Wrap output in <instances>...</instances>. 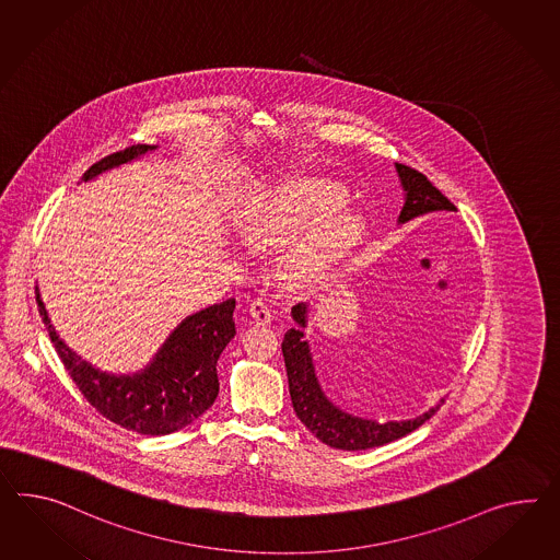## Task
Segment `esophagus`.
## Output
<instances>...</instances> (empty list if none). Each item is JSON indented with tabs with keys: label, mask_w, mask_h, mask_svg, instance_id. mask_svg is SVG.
<instances>
[{
	"label": "esophagus",
	"mask_w": 560,
	"mask_h": 560,
	"mask_svg": "<svg viewBox=\"0 0 560 560\" xmlns=\"http://www.w3.org/2000/svg\"><path fill=\"white\" fill-rule=\"evenodd\" d=\"M249 315L252 318L256 320V323H261V325H266V323H272V308L266 304L264 301H254L249 304Z\"/></svg>",
	"instance_id": "esophagus-1"
}]
</instances>
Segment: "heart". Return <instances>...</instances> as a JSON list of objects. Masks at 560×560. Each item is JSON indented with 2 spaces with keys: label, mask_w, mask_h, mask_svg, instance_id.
<instances>
[{
  "label": "heart",
  "mask_w": 560,
  "mask_h": 560,
  "mask_svg": "<svg viewBox=\"0 0 560 560\" xmlns=\"http://www.w3.org/2000/svg\"><path fill=\"white\" fill-rule=\"evenodd\" d=\"M345 195L327 183H290L276 188L252 215L237 223L235 237L249 252L280 247L302 237L288 252L287 273L294 280L320 270L358 231L355 217L337 213Z\"/></svg>",
  "instance_id": "obj_1"
}]
</instances>
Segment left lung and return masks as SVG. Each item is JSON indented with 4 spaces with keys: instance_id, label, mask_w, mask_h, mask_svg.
I'll return each mask as SVG.
<instances>
[{
    "instance_id": "obj_1",
    "label": "left lung",
    "mask_w": 560,
    "mask_h": 560,
    "mask_svg": "<svg viewBox=\"0 0 560 560\" xmlns=\"http://www.w3.org/2000/svg\"><path fill=\"white\" fill-rule=\"evenodd\" d=\"M396 173L404 190V207L398 215V225L412 221L416 217L434 211H457V207L424 174L412 171L404 164H396ZM294 327L287 330L282 341V353L287 363L288 389L294 412L302 424L315 434L318 441L332 448L343 451H365L373 446L386 445L398 441L408 432L424 424L445 400L434 404L424 415L408 420H387L377 422L373 418L349 415L327 398L316 377L315 361L304 329L308 327V302H299L292 306Z\"/></svg>"
}]
</instances>
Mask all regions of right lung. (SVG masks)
Wrapping results in <instances>:
<instances>
[{"mask_svg": "<svg viewBox=\"0 0 560 560\" xmlns=\"http://www.w3.org/2000/svg\"><path fill=\"white\" fill-rule=\"evenodd\" d=\"M159 145H131L93 164L83 183L100 174L142 159ZM43 323L72 382L89 404L115 424L148 436L180 431L213 406L219 394L217 359L235 337V299L207 306L183 318L160 345L144 370L133 373L103 372L72 351L60 339L36 287Z\"/></svg>", "mask_w": 560, "mask_h": 560, "instance_id": "1", "label": "right lung"}]
</instances>
